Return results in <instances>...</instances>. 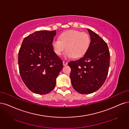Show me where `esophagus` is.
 <instances>
[{
    "mask_svg": "<svg viewBox=\"0 0 129 129\" xmlns=\"http://www.w3.org/2000/svg\"><path fill=\"white\" fill-rule=\"evenodd\" d=\"M63 65L64 66H66V65H68V62H66L65 61H63Z\"/></svg>",
    "mask_w": 129,
    "mask_h": 129,
    "instance_id": "obj_1",
    "label": "esophagus"
}]
</instances>
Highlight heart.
I'll return each mask as SVG.
<instances>
[{"label":"heart","mask_w":129,"mask_h":129,"mask_svg":"<svg viewBox=\"0 0 129 129\" xmlns=\"http://www.w3.org/2000/svg\"><path fill=\"white\" fill-rule=\"evenodd\" d=\"M90 44V38L87 33L71 30L62 33L59 39H54L52 46L57 55H61L66 47L65 56L66 58L78 59L86 54Z\"/></svg>","instance_id":"1"}]
</instances>
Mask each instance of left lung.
I'll return each instance as SVG.
<instances>
[{
	"instance_id": "1",
	"label": "left lung",
	"mask_w": 129,
	"mask_h": 129,
	"mask_svg": "<svg viewBox=\"0 0 129 129\" xmlns=\"http://www.w3.org/2000/svg\"><path fill=\"white\" fill-rule=\"evenodd\" d=\"M90 46L83 57L68 63L70 78L75 90L81 94L96 91L105 81L108 72L110 53L107 45L97 33L87 28Z\"/></svg>"
}]
</instances>
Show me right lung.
Segmentation results:
<instances>
[{"instance_id": "right-lung-1", "label": "right lung", "mask_w": 129, "mask_h": 129, "mask_svg": "<svg viewBox=\"0 0 129 129\" xmlns=\"http://www.w3.org/2000/svg\"><path fill=\"white\" fill-rule=\"evenodd\" d=\"M54 31H38L23 39L18 52L19 71L27 88L39 94L48 93L56 85L63 61L54 51Z\"/></svg>"}]
</instances>
